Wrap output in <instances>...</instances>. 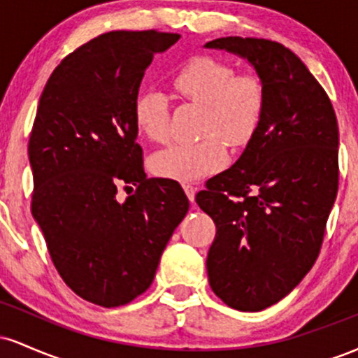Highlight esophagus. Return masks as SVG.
Returning <instances> with one entry per match:
<instances>
[{"mask_svg":"<svg viewBox=\"0 0 358 358\" xmlns=\"http://www.w3.org/2000/svg\"><path fill=\"white\" fill-rule=\"evenodd\" d=\"M183 190L187 193L188 200H190L192 203H195V195H196V188L193 187V185H183Z\"/></svg>","mask_w":358,"mask_h":358,"instance_id":"esophagus-1","label":"esophagus"}]
</instances>
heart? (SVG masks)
Instances as JSON below:
<instances>
[{"label": "heart", "mask_w": 358, "mask_h": 358, "mask_svg": "<svg viewBox=\"0 0 358 358\" xmlns=\"http://www.w3.org/2000/svg\"><path fill=\"white\" fill-rule=\"evenodd\" d=\"M171 85L185 99L203 106L200 133L205 136L158 151L150 168L158 178L196 182L224 168L227 150L222 137L239 148L254 136L266 109L264 82L256 73H236L229 62L215 57H195L180 67ZM168 109L170 102L163 92L139 94L134 104L139 134L153 143L166 141Z\"/></svg>", "instance_id": "b5f03b06"}]
</instances>
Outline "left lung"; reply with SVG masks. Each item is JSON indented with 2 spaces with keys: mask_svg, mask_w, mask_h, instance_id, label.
<instances>
[{
  "mask_svg": "<svg viewBox=\"0 0 358 358\" xmlns=\"http://www.w3.org/2000/svg\"><path fill=\"white\" fill-rule=\"evenodd\" d=\"M245 59L264 82L261 124L196 203L217 225L208 282L225 305L261 311L313 268L338 190V124L318 80L289 48L264 38L205 43Z\"/></svg>",
  "mask_w": 358,
  "mask_h": 358,
  "instance_id": "8db88e82",
  "label": "left lung"
}]
</instances>
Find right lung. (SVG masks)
I'll return each mask as SVG.
<instances>
[{"mask_svg": "<svg viewBox=\"0 0 358 358\" xmlns=\"http://www.w3.org/2000/svg\"><path fill=\"white\" fill-rule=\"evenodd\" d=\"M178 40L155 30L99 35L60 62L40 97L28 145L31 213L65 285L94 305L145 293L190 207L173 180L146 178L134 122L146 69ZM122 184L137 192L119 203Z\"/></svg>", "mask_w": 358, "mask_h": 358, "instance_id": "obj_1", "label": "right lung"}]
</instances>
